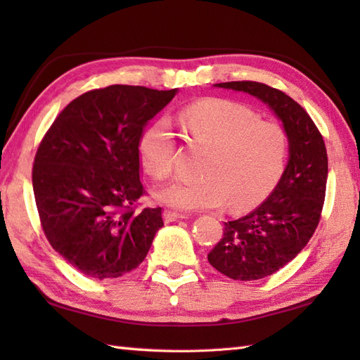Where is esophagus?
Listing matches in <instances>:
<instances>
[{
  "label": "esophagus",
  "instance_id": "esophagus-1",
  "mask_svg": "<svg viewBox=\"0 0 360 360\" xmlns=\"http://www.w3.org/2000/svg\"><path fill=\"white\" fill-rule=\"evenodd\" d=\"M187 215L186 213H179V212H174V210H164V221L165 223H173V221H179V219H186Z\"/></svg>",
  "mask_w": 360,
  "mask_h": 360
}]
</instances>
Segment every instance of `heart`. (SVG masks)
<instances>
[{
  "mask_svg": "<svg viewBox=\"0 0 360 360\" xmlns=\"http://www.w3.org/2000/svg\"><path fill=\"white\" fill-rule=\"evenodd\" d=\"M188 143L205 150L201 178L173 182L158 192V200L181 210L223 207L248 210L272 193L285 173L289 137L274 120L235 101L204 98L179 114ZM139 160L153 179L170 178L174 167V137L165 120H158L142 133Z\"/></svg>",
  "mask_w": 360,
  "mask_h": 360,
  "instance_id": "obj_1",
  "label": "heart"
}]
</instances>
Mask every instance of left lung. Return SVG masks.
I'll use <instances>...</instances> for the list:
<instances>
[{
	"label": "left lung",
	"instance_id": "8db88e82",
	"mask_svg": "<svg viewBox=\"0 0 360 360\" xmlns=\"http://www.w3.org/2000/svg\"><path fill=\"white\" fill-rule=\"evenodd\" d=\"M258 97L281 119L289 137V162L272 193L249 215L224 223L207 259L226 277L241 281L275 274L294 259L322 218L328 155L309 114L283 91L259 82L217 83Z\"/></svg>",
	"mask_w": 360,
	"mask_h": 360
}]
</instances>
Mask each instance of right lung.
Wrapping results in <instances>:
<instances>
[{
    "instance_id": "right-lung-1",
    "label": "right lung",
    "mask_w": 360,
    "mask_h": 360,
    "mask_svg": "<svg viewBox=\"0 0 360 360\" xmlns=\"http://www.w3.org/2000/svg\"><path fill=\"white\" fill-rule=\"evenodd\" d=\"M176 89L110 85L66 105L38 145L34 196L53 250L91 278L136 269L164 226L162 209L139 207V139Z\"/></svg>"
}]
</instances>
